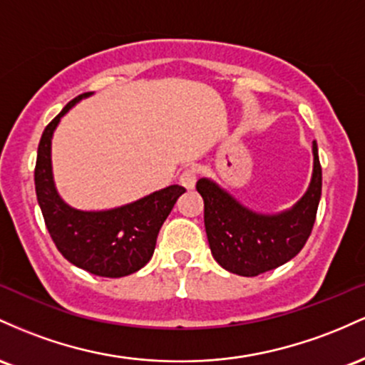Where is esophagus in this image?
Returning a JSON list of instances; mask_svg holds the SVG:
<instances>
[{
  "instance_id": "esophagus-1",
  "label": "esophagus",
  "mask_w": 365,
  "mask_h": 365,
  "mask_svg": "<svg viewBox=\"0 0 365 365\" xmlns=\"http://www.w3.org/2000/svg\"><path fill=\"white\" fill-rule=\"evenodd\" d=\"M196 179H198V172L195 169H186L181 172V175H179V182H181V186L186 187V190H193L195 184H196Z\"/></svg>"
}]
</instances>
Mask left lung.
<instances>
[{
	"label": "left lung",
	"mask_w": 365,
	"mask_h": 365,
	"mask_svg": "<svg viewBox=\"0 0 365 365\" xmlns=\"http://www.w3.org/2000/svg\"><path fill=\"white\" fill-rule=\"evenodd\" d=\"M314 172L300 202L277 215H264L236 202L210 179H200L196 190L205 203V231L212 255L220 267L253 277L286 264L300 253L312 232L322 191V169L314 141Z\"/></svg>",
	"instance_id": "8db88e82"
}]
</instances>
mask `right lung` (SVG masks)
Here are the masks:
<instances>
[{"instance_id": "right-lung-1", "label": "right lung", "mask_w": 365, "mask_h": 365, "mask_svg": "<svg viewBox=\"0 0 365 365\" xmlns=\"http://www.w3.org/2000/svg\"><path fill=\"white\" fill-rule=\"evenodd\" d=\"M79 94L44 129L38 146L34 182L38 203L53 243L71 264L101 277H124L148 264L162 224L184 191L172 184L138 202L103 212H84L68 207L56 193L51 174V138L60 118Z\"/></svg>"}]
</instances>
